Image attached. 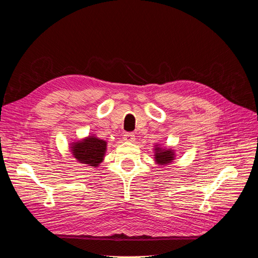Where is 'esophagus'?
I'll list each match as a JSON object with an SVG mask.
<instances>
[{"label":"esophagus","instance_id":"34e87169","mask_svg":"<svg viewBox=\"0 0 258 258\" xmlns=\"http://www.w3.org/2000/svg\"><path fill=\"white\" fill-rule=\"evenodd\" d=\"M136 140V137L134 134H126L123 135V141L126 142H135Z\"/></svg>","mask_w":258,"mask_h":258}]
</instances>
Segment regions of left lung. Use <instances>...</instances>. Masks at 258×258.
Segmentation results:
<instances>
[{"label":"left lung","mask_w":258,"mask_h":258,"mask_svg":"<svg viewBox=\"0 0 258 258\" xmlns=\"http://www.w3.org/2000/svg\"><path fill=\"white\" fill-rule=\"evenodd\" d=\"M175 151L171 147L161 146V144L156 143L154 145V159L159 166H168L175 159Z\"/></svg>","instance_id":"8db88e82"}]
</instances>
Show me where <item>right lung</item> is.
<instances>
[{
    "instance_id": "1",
    "label": "right lung",
    "mask_w": 258,
    "mask_h": 258,
    "mask_svg": "<svg viewBox=\"0 0 258 258\" xmlns=\"http://www.w3.org/2000/svg\"><path fill=\"white\" fill-rule=\"evenodd\" d=\"M106 147V141L91 135L70 143V152L80 163L98 168L105 157Z\"/></svg>"
}]
</instances>
